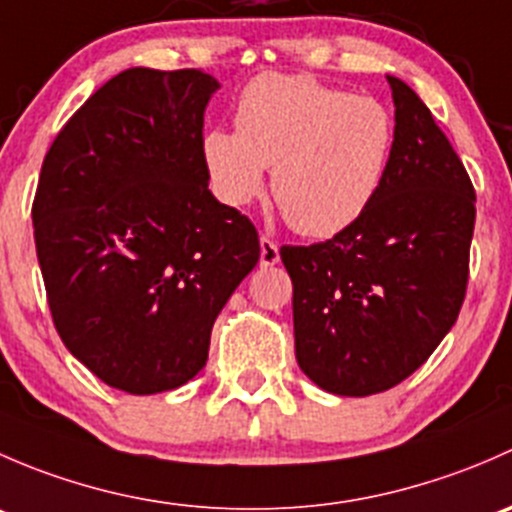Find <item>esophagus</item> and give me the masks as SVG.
<instances>
[{"instance_id":"1","label":"esophagus","mask_w":512,"mask_h":512,"mask_svg":"<svg viewBox=\"0 0 512 512\" xmlns=\"http://www.w3.org/2000/svg\"><path fill=\"white\" fill-rule=\"evenodd\" d=\"M280 262V247L270 240V237H260V265L272 267Z\"/></svg>"}]
</instances>
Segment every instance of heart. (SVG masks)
<instances>
[{"label": "heart", "instance_id": "1", "mask_svg": "<svg viewBox=\"0 0 512 512\" xmlns=\"http://www.w3.org/2000/svg\"><path fill=\"white\" fill-rule=\"evenodd\" d=\"M235 126L203 136L218 198L242 208L262 193L272 168V195L309 237L337 235L366 213L394 148V116L384 103L309 76H257L240 94Z\"/></svg>", "mask_w": 512, "mask_h": 512}]
</instances>
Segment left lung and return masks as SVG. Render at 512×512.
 <instances>
[{"label": "left lung", "instance_id": "obj_1", "mask_svg": "<svg viewBox=\"0 0 512 512\" xmlns=\"http://www.w3.org/2000/svg\"><path fill=\"white\" fill-rule=\"evenodd\" d=\"M386 81L394 148L374 203L332 240L280 250L297 364L337 396L401 384L451 332L466 297L471 178L416 91Z\"/></svg>", "mask_w": 512, "mask_h": 512}]
</instances>
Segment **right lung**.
<instances>
[{
  "instance_id": "1",
  "label": "right lung",
  "mask_w": 512,
  "mask_h": 512,
  "mask_svg": "<svg viewBox=\"0 0 512 512\" xmlns=\"http://www.w3.org/2000/svg\"><path fill=\"white\" fill-rule=\"evenodd\" d=\"M198 69L121 71L51 143L32 220L56 332L101 381L146 396L208 361L220 309L260 260L257 230L208 190Z\"/></svg>"
}]
</instances>
